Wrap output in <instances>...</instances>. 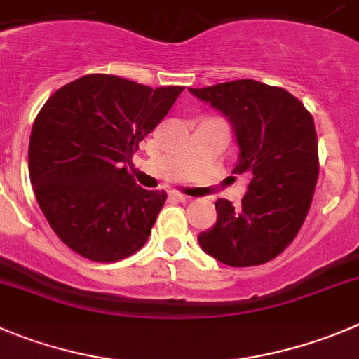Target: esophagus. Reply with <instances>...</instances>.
Returning a JSON list of instances; mask_svg holds the SVG:
<instances>
[{
  "label": "esophagus",
  "mask_w": 359,
  "mask_h": 359,
  "mask_svg": "<svg viewBox=\"0 0 359 359\" xmlns=\"http://www.w3.org/2000/svg\"><path fill=\"white\" fill-rule=\"evenodd\" d=\"M169 197L174 201H180V203H189L190 201L189 196H183V194H177V192H170Z\"/></svg>",
  "instance_id": "1"
}]
</instances>
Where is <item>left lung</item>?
I'll use <instances>...</instances> for the list:
<instances>
[{"instance_id":"1","label":"left lung","mask_w":359,"mask_h":359,"mask_svg":"<svg viewBox=\"0 0 359 359\" xmlns=\"http://www.w3.org/2000/svg\"><path fill=\"white\" fill-rule=\"evenodd\" d=\"M189 91L229 119L240 149L233 172L250 177L240 210L218 199L217 224L197 241L227 266L264 264L294 240L312 204L319 176L312 114L289 91L252 79Z\"/></svg>"}]
</instances>
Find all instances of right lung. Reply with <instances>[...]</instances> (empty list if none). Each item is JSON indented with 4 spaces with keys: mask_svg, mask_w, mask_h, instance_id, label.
<instances>
[{
    "mask_svg": "<svg viewBox=\"0 0 359 359\" xmlns=\"http://www.w3.org/2000/svg\"><path fill=\"white\" fill-rule=\"evenodd\" d=\"M183 90L90 74L46 102L29 137V180L67 247L97 262L144 247L167 194L141 189L126 163Z\"/></svg>",
    "mask_w": 359,
    "mask_h": 359,
    "instance_id": "1",
    "label": "right lung"
}]
</instances>
